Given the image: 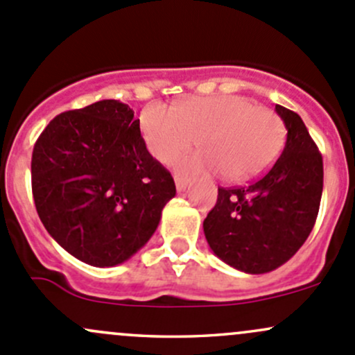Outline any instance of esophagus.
Segmentation results:
<instances>
[{
    "label": "esophagus",
    "mask_w": 355,
    "mask_h": 355,
    "mask_svg": "<svg viewBox=\"0 0 355 355\" xmlns=\"http://www.w3.org/2000/svg\"><path fill=\"white\" fill-rule=\"evenodd\" d=\"M174 182H176V189H178V191H184V189L188 188V184H189V179L176 174V176H174Z\"/></svg>",
    "instance_id": "34e87169"
}]
</instances>
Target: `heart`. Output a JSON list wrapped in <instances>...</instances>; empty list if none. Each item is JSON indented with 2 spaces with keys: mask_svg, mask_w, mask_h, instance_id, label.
Segmentation results:
<instances>
[{
  "mask_svg": "<svg viewBox=\"0 0 355 355\" xmlns=\"http://www.w3.org/2000/svg\"><path fill=\"white\" fill-rule=\"evenodd\" d=\"M141 135L160 162L188 152L195 140L202 153L179 167L189 173H220L241 182L265 173L282 150L286 128L272 109L237 96L193 97L173 111L150 105L141 112Z\"/></svg>",
  "mask_w": 355,
  "mask_h": 355,
  "instance_id": "b5f03b06",
  "label": "heart"
}]
</instances>
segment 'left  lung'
<instances>
[{
	"instance_id": "8db88e82",
	"label": "left lung",
	"mask_w": 355,
	"mask_h": 355,
	"mask_svg": "<svg viewBox=\"0 0 355 355\" xmlns=\"http://www.w3.org/2000/svg\"><path fill=\"white\" fill-rule=\"evenodd\" d=\"M287 130L282 155L261 178L218 188L203 220L208 246L244 273H266L288 261L308 239L323 193V159L301 116L275 105Z\"/></svg>"
}]
</instances>
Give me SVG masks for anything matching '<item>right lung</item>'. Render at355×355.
<instances>
[{
	"label": "right lung",
	"mask_w": 355,
	"mask_h": 355,
	"mask_svg": "<svg viewBox=\"0 0 355 355\" xmlns=\"http://www.w3.org/2000/svg\"><path fill=\"white\" fill-rule=\"evenodd\" d=\"M32 195L51 237L104 268L148 243L176 184L148 153L133 109L107 98L47 124L32 152Z\"/></svg>",
	"instance_id": "right-lung-1"
}]
</instances>
